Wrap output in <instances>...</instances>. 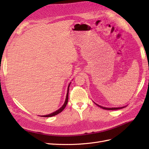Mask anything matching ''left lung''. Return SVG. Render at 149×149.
I'll return each mask as SVG.
<instances>
[{
	"mask_svg": "<svg viewBox=\"0 0 149 149\" xmlns=\"http://www.w3.org/2000/svg\"><path fill=\"white\" fill-rule=\"evenodd\" d=\"M96 105L97 106H99L100 107L103 109H106V110H118V109H122V108H124L125 107H112V108H107V107H102L101 106H99L97 105V104H96Z\"/></svg>",
	"mask_w": 149,
	"mask_h": 149,
	"instance_id": "1",
	"label": "left lung"
}]
</instances>
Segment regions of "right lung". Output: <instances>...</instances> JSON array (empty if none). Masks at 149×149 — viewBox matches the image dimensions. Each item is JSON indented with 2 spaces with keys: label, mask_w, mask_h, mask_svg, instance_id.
Returning a JSON list of instances; mask_svg holds the SVG:
<instances>
[{
  "label": "right lung",
  "mask_w": 149,
  "mask_h": 149,
  "mask_svg": "<svg viewBox=\"0 0 149 149\" xmlns=\"http://www.w3.org/2000/svg\"><path fill=\"white\" fill-rule=\"evenodd\" d=\"M70 83L69 84V86H68V93H67V95H66V97H65V102H64V104H63V106L61 107L60 109H59L58 110H57L56 111H55L50 114H48V115H42V116L41 117H53V116H54V115H58V113H59L60 112H61L64 109V108L65 107L66 105H67V104L68 102V94H69V86H70Z\"/></svg>",
  "instance_id": "obj_1"
}]
</instances>
